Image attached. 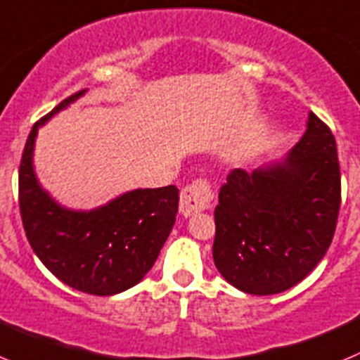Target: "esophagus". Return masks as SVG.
I'll return each instance as SVG.
<instances>
[{
  "mask_svg": "<svg viewBox=\"0 0 360 360\" xmlns=\"http://www.w3.org/2000/svg\"><path fill=\"white\" fill-rule=\"evenodd\" d=\"M213 200V190L212 184L208 183V179H199L192 181L190 184L181 190V200H179V212L184 217H190L197 212H202V210H208L210 204Z\"/></svg>",
  "mask_w": 360,
  "mask_h": 360,
  "instance_id": "1",
  "label": "esophagus"
}]
</instances>
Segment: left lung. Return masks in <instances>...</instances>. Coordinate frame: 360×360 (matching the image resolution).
Here are the masks:
<instances>
[{"label":"left lung","mask_w":360,"mask_h":360,"mask_svg":"<svg viewBox=\"0 0 360 360\" xmlns=\"http://www.w3.org/2000/svg\"><path fill=\"white\" fill-rule=\"evenodd\" d=\"M341 208L335 138L309 115L283 163L231 170L215 208L213 262L226 281L257 296L300 283L332 244Z\"/></svg>","instance_id":"8db88e82"}]
</instances>
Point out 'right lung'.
<instances>
[{
    "mask_svg": "<svg viewBox=\"0 0 360 360\" xmlns=\"http://www.w3.org/2000/svg\"><path fill=\"white\" fill-rule=\"evenodd\" d=\"M84 93L68 96L32 127L19 165V210L28 242L51 274L80 292L112 296L152 269L176 222L179 190H134L93 212H73L39 186L32 165L39 125Z\"/></svg>",
    "mask_w": 360,
    "mask_h": 360,
    "instance_id": "right-lung-1",
    "label": "right lung"
}]
</instances>
